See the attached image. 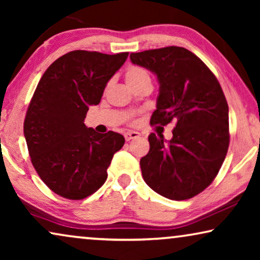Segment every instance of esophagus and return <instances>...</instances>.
<instances>
[{
    "label": "esophagus",
    "mask_w": 260,
    "mask_h": 260,
    "mask_svg": "<svg viewBox=\"0 0 260 260\" xmlns=\"http://www.w3.org/2000/svg\"><path fill=\"white\" fill-rule=\"evenodd\" d=\"M124 137H125L126 141L135 140V138L140 137V133H137V131H127V133L124 134Z\"/></svg>",
    "instance_id": "esophagus-1"
}]
</instances>
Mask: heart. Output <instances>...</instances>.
<instances>
[{"mask_svg": "<svg viewBox=\"0 0 260 260\" xmlns=\"http://www.w3.org/2000/svg\"><path fill=\"white\" fill-rule=\"evenodd\" d=\"M125 80L129 86H134L141 81L150 80V76L144 69L140 66H130L125 71Z\"/></svg>", "mask_w": 260, "mask_h": 260, "instance_id": "1", "label": "heart"}]
</instances>
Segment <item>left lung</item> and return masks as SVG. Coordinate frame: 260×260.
Returning a JSON list of instances; mask_svg holds the SVG:
<instances>
[{"mask_svg": "<svg viewBox=\"0 0 260 260\" xmlns=\"http://www.w3.org/2000/svg\"><path fill=\"white\" fill-rule=\"evenodd\" d=\"M130 59L157 77L151 125L175 123L170 141L149 135L150 150L140 162L145 183L170 200L193 198L213 182L229 150V105L221 86L183 47L131 53Z\"/></svg>", "mask_w": 260, "mask_h": 260, "instance_id": "8db88e82", "label": "left lung"}]
</instances>
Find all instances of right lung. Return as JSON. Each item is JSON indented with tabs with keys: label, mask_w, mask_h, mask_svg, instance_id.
Masks as SVG:
<instances>
[{
	"label": "right lung",
	"mask_w": 260,
	"mask_h": 260,
	"mask_svg": "<svg viewBox=\"0 0 260 260\" xmlns=\"http://www.w3.org/2000/svg\"><path fill=\"white\" fill-rule=\"evenodd\" d=\"M127 55L72 51L56 59L39 81L24 118V138L40 179L60 197L81 200L97 191L124 145L120 134H98L84 120Z\"/></svg>",
	"instance_id": "obj_1"
}]
</instances>
